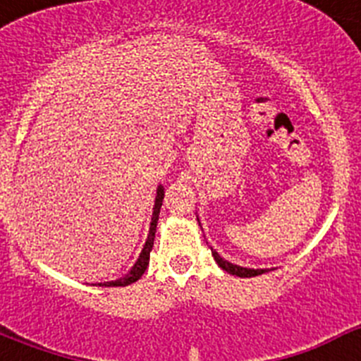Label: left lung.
<instances>
[{
	"label": "left lung",
	"mask_w": 361,
	"mask_h": 361,
	"mask_svg": "<svg viewBox=\"0 0 361 361\" xmlns=\"http://www.w3.org/2000/svg\"><path fill=\"white\" fill-rule=\"evenodd\" d=\"M199 226H200V222H199ZM212 255H213V258H215V262L219 264V267H222L224 271H228L229 275L240 276V279H250V276L262 275V273H267V271H269V269H253V267H242V266H237V264H231L229 260H226L224 257H220V255L216 253L213 247H212Z\"/></svg>",
	"instance_id": "left-lung-1"
}]
</instances>
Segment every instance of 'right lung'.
Returning a JSON list of instances; mask_svg holds the SVG:
<instances>
[{
    "mask_svg": "<svg viewBox=\"0 0 361 361\" xmlns=\"http://www.w3.org/2000/svg\"><path fill=\"white\" fill-rule=\"evenodd\" d=\"M162 199H164V186H161V184H159L157 195H155V204H153V213H152V222H149L148 238H146L145 245H142L141 255H139V258H137L135 264L132 266V269H130L124 276H121V279L110 280V282H104V283H95V286H103V288H124V286H130V283L137 282V280L145 275L146 267H148V264H149V251H152L153 240H155V231H157V220H159V213H161Z\"/></svg>",
    "mask_w": 361,
    "mask_h": 361,
    "instance_id": "right-lung-1",
    "label": "right lung"
}]
</instances>
